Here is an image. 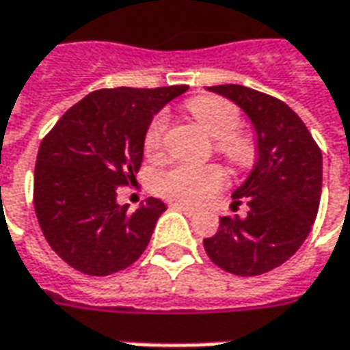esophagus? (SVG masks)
Masks as SVG:
<instances>
[{
  "mask_svg": "<svg viewBox=\"0 0 350 350\" xmlns=\"http://www.w3.org/2000/svg\"><path fill=\"white\" fill-rule=\"evenodd\" d=\"M171 209H177V211H183V213H187V215H194L196 213V209L194 207L185 206V204H179V202H175V204H171Z\"/></svg>",
  "mask_w": 350,
  "mask_h": 350,
  "instance_id": "obj_1",
  "label": "esophagus"
}]
</instances>
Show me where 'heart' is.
<instances>
[{"mask_svg":"<svg viewBox=\"0 0 350 350\" xmlns=\"http://www.w3.org/2000/svg\"><path fill=\"white\" fill-rule=\"evenodd\" d=\"M190 114L206 127L211 137L219 139V150L236 163H247L253 158V143L244 135L234 133L240 125V112L234 105L219 97H196L189 100ZM165 129V114H158L146 129L144 148L156 152L160 148ZM225 171L215 165H175L158 180L163 196L187 204H206L225 187Z\"/></svg>","mask_w":350,"mask_h":350,"instance_id":"b5f03b06","label":"heart"}]
</instances>
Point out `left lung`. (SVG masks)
Masks as SVG:
<instances>
[{"label": "left lung", "mask_w": 350, "mask_h": 350, "mask_svg": "<svg viewBox=\"0 0 350 350\" xmlns=\"http://www.w3.org/2000/svg\"><path fill=\"white\" fill-rule=\"evenodd\" d=\"M207 91L242 108L255 131L257 158L232 192L234 204L245 200L247 215L221 217L204 247L223 271L257 276L288 261L310 232L322 194V152L299 116L278 98L234 83Z\"/></svg>", "instance_id": "1"}]
</instances>
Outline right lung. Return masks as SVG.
Here are the masks:
<instances>
[{
  "instance_id": "obj_1",
  "label": "right lung",
  "mask_w": 350,
  "mask_h": 350,
  "mask_svg": "<svg viewBox=\"0 0 350 350\" xmlns=\"http://www.w3.org/2000/svg\"><path fill=\"white\" fill-rule=\"evenodd\" d=\"M187 85L93 91L64 112L40 144L33 207L49 245L89 276L133 265L150 242L165 204L148 198L127 211L118 187L135 179L152 118Z\"/></svg>"
}]
</instances>
